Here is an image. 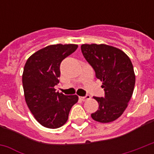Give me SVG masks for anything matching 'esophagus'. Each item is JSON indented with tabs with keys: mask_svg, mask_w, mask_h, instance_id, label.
I'll return each mask as SVG.
<instances>
[{
	"mask_svg": "<svg viewBox=\"0 0 154 154\" xmlns=\"http://www.w3.org/2000/svg\"><path fill=\"white\" fill-rule=\"evenodd\" d=\"M90 98H91V97H90V95H89V94H87V95H85V97H80V99H81V100L83 101H87V100H89Z\"/></svg>",
	"mask_w": 154,
	"mask_h": 154,
	"instance_id": "34e87169",
	"label": "esophagus"
}]
</instances>
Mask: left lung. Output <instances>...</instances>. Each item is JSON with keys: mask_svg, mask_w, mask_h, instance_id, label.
Masks as SVG:
<instances>
[{"mask_svg": "<svg viewBox=\"0 0 154 154\" xmlns=\"http://www.w3.org/2000/svg\"><path fill=\"white\" fill-rule=\"evenodd\" d=\"M82 54L102 82L104 97H94L99 104L92 118L101 123L117 119L126 109L135 85L134 66L123 51L107 45H82Z\"/></svg>", "mask_w": 154, "mask_h": 154, "instance_id": "8db88e82", "label": "left lung"}]
</instances>
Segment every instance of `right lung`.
Listing matches in <instances>:
<instances>
[{
  "label": "right lung",
  "instance_id": "1",
  "mask_svg": "<svg viewBox=\"0 0 154 154\" xmlns=\"http://www.w3.org/2000/svg\"><path fill=\"white\" fill-rule=\"evenodd\" d=\"M77 45H53L33 53L27 60L22 75L25 101L37 122L49 129H57L67 122L69 113L78 101L77 95L56 92L60 65L77 49Z\"/></svg>",
  "mask_w": 154,
  "mask_h": 154
}]
</instances>
